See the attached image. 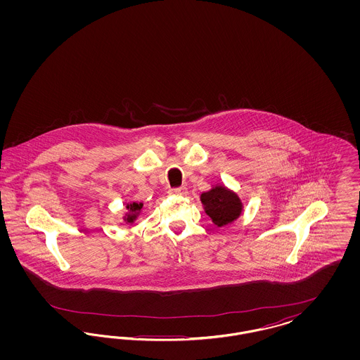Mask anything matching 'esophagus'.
<instances>
[{
  "label": "esophagus",
  "instance_id": "1",
  "mask_svg": "<svg viewBox=\"0 0 360 360\" xmlns=\"http://www.w3.org/2000/svg\"><path fill=\"white\" fill-rule=\"evenodd\" d=\"M169 193H170L172 195H186V194H188V188H185V186L170 188Z\"/></svg>",
  "mask_w": 360,
  "mask_h": 360
}]
</instances>
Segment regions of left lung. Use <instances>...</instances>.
<instances>
[{
    "instance_id": "8db88e82",
    "label": "left lung",
    "mask_w": 360,
    "mask_h": 360,
    "mask_svg": "<svg viewBox=\"0 0 360 360\" xmlns=\"http://www.w3.org/2000/svg\"><path fill=\"white\" fill-rule=\"evenodd\" d=\"M201 202L206 214L217 226L235 221L241 213L239 197L224 186H216L201 194Z\"/></svg>"
}]
</instances>
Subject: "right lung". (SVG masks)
<instances>
[{
    "mask_svg": "<svg viewBox=\"0 0 360 360\" xmlns=\"http://www.w3.org/2000/svg\"><path fill=\"white\" fill-rule=\"evenodd\" d=\"M141 206H143V204H136V202H134L131 205H127V209L129 210V213L127 214V219H125L127 223H134V220L136 219L137 213L141 210Z\"/></svg>",
    "mask_w": 360,
    "mask_h": 360,
    "instance_id": "1",
    "label": "right lung"
}]
</instances>
